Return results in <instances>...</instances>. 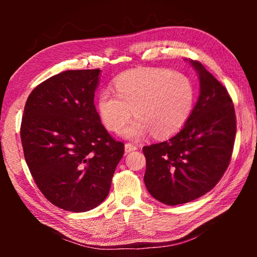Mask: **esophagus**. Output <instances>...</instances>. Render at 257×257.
<instances>
[{
	"mask_svg": "<svg viewBox=\"0 0 257 257\" xmlns=\"http://www.w3.org/2000/svg\"><path fill=\"white\" fill-rule=\"evenodd\" d=\"M137 149H138V147L133 145V144H125L124 145V152H125V154H129V152L135 151Z\"/></svg>",
	"mask_w": 257,
	"mask_h": 257,
	"instance_id": "esophagus-1",
	"label": "esophagus"
}]
</instances>
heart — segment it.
I'll use <instances>...</instances> for the list:
<instances>
[{
  "label": "heart",
  "mask_w": 257,
  "mask_h": 257,
  "mask_svg": "<svg viewBox=\"0 0 257 257\" xmlns=\"http://www.w3.org/2000/svg\"><path fill=\"white\" fill-rule=\"evenodd\" d=\"M114 89H102L97 98L101 122L110 132L122 129L125 138L138 140L152 132L156 137L174 135L188 121L195 101L189 76L167 68H136L119 75Z\"/></svg>",
  "instance_id": "heart-1"
}]
</instances>
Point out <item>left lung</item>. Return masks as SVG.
<instances>
[{"label": "left lung", "instance_id": "8db88e82", "mask_svg": "<svg viewBox=\"0 0 257 257\" xmlns=\"http://www.w3.org/2000/svg\"><path fill=\"white\" fill-rule=\"evenodd\" d=\"M190 64L200 79L190 118L176 136L143 148L147 190L167 205L188 203L214 188L230 165L235 140V111L226 88L200 62Z\"/></svg>", "mask_w": 257, "mask_h": 257}]
</instances>
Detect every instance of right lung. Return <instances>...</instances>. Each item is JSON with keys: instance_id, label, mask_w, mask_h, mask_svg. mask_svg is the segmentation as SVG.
<instances>
[{"instance_id": "add662e5", "label": "right lung", "mask_w": 257, "mask_h": 257, "mask_svg": "<svg viewBox=\"0 0 257 257\" xmlns=\"http://www.w3.org/2000/svg\"><path fill=\"white\" fill-rule=\"evenodd\" d=\"M100 69L66 70L35 87L24 107L21 139L38 189L58 207L86 212L110 190L123 144L94 105Z\"/></svg>"}]
</instances>
